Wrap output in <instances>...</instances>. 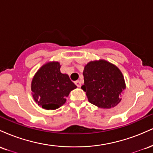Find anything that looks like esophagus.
Returning a JSON list of instances; mask_svg holds the SVG:
<instances>
[{"mask_svg": "<svg viewBox=\"0 0 153 153\" xmlns=\"http://www.w3.org/2000/svg\"><path fill=\"white\" fill-rule=\"evenodd\" d=\"M75 85H76L78 87L81 86V83H80V80H76V81H75Z\"/></svg>", "mask_w": 153, "mask_h": 153, "instance_id": "obj_1", "label": "esophagus"}]
</instances>
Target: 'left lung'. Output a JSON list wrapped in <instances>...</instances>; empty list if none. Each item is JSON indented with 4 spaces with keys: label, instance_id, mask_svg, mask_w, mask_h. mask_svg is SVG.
Returning <instances> with one entry per match:
<instances>
[{
    "label": "left lung",
    "instance_id": "1",
    "mask_svg": "<svg viewBox=\"0 0 153 153\" xmlns=\"http://www.w3.org/2000/svg\"><path fill=\"white\" fill-rule=\"evenodd\" d=\"M84 85L88 101L103 108H109L120 102L125 82L119 68L105 60L91 61L83 71Z\"/></svg>",
    "mask_w": 153,
    "mask_h": 153
}]
</instances>
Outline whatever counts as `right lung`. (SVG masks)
Returning a JSON list of instances; mask_svg holds the SVG:
<instances>
[{"mask_svg":"<svg viewBox=\"0 0 153 153\" xmlns=\"http://www.w3.org/2000/svg\"><path fill=\"white\" fill-rule=\"evenodd\" d=\"M76 88L68 75L61 73L60 65L57 62L43 65L31 82L34 101L47 110L57 109L64 104L65 98Z\"/></svg>","mask_w":153,"mask_h":153,"instance_id":"obj_1","label":"right lung"}]
</instances>
